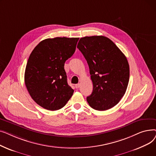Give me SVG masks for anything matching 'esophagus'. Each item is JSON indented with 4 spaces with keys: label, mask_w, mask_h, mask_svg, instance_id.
<instances>
[{
    "label": "esophagus",
    "mask_w": 156,
    "mask_h": 156,
    "mask_svg": "<svg viewBox=\"0 0 156 156\" xmlns=\"http://www.w3.org/2000/svg\"><path fill=\"white\" fill-rule=\"evenodd\" d=\"M81 86V84L80 83H78V84H76V85H75V87H76V88H80V87Z\"/></svg>",
    "instance_id": "34e87169"
}]
</instances>
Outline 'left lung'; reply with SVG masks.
Instances as JSON below:
<instances>
[{
    "label": "left lung",
    "instance_id": "1",
    "mask_svg": "<svg viewBox=\"0 0 156 156\" xmlns=\"http://www.w3.org/2000/svg\"><path fill=\"white\" fill-rule=\"evenodd\" d=\"M77 48L88 63L93 83L87 97L90 107L105 111L115 106L125 95L129 68L126 56L112 40L104 36L81 38Z\"/></svg>",
    "mask_w": 156,
    "mask_h": 156
}]
</instances>
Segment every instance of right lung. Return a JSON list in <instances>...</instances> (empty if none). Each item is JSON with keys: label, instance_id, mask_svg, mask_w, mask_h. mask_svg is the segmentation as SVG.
Returning <instances> with one entry per match:
<instances>
[{"label": "right lung", "instance_id": "add662e5", "mask_svg": "<svg viewBox=\"0 0 156 156\" xmlns=\"http://www.w3.org/2000/svg\"><path fill=\"white\" fill-rule=\"evenodd\" d=\"M79 38L55 37L40 42L31 52L24 73V83L37 104L55 111L73 94L68 85L64 63L73 55Z\"/></svg>", "mask_w": 156, "mask_h": 156}]
</instances>
